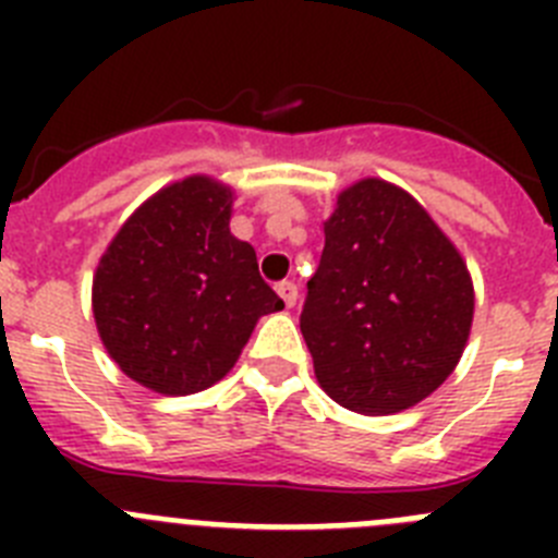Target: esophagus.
Returning a JSON list of instances; mask_svg holds the SVG:
<instances>
[{"label": "esophagus", "mask_w": 558, "mask_h": 558, "mask_svg": "<svg viewBox=\"0 0 558 558\" xmlns=\"http://www.w3.org/2000/svg\"><path fill=\"white\" fill-rule=\"evenodd\" d=\"M276 293H279V299L284 302V307H293L295 299H299V288H295L293 282H279L276 284Z\"/></svg>", "instance_id": "obj_1"}]
</instances>
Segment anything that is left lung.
<instances>
[{"mask_svg":"<svg viewBox=\"0 0 558 558\" xmlns=\"http://www.w3.org/2000/svg\"><path fill=\"white\" fill-rule=\"evenodd\" d=\"M475 288L463 256L402 186L360 179L324 220L302 335L318 386L363 416L430 397L470 340Z\"/></svg>","mask_w":558,"mask_h":558,"instance_id":"8db88e82","label":"left lung"}]
</instances>
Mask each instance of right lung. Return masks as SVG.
I'll return each instance as SVG.
<instances>
[{
  "mask_svg": "<svg viewBox=\"0 0 558 558\" xmlns=\"http://www.w3.org/2000/svg\"><path fill=\"white\" fill-rule=\"evenodd\" d=\"M231 186L190 175L113 234L92 284L102 347L140 386L186 397L234 368L263 315L284 302L229 229Z\"/></svg>",
  "mask_w": 558,
  "mask_h": 558,
  "instance_id": "1",
  "label": "right lung"
}]
</instances>
